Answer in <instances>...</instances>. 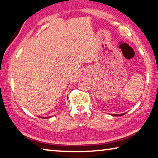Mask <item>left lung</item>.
Segmentation results:
<instances>
[{
	"mask_svg": "<svg viewBox=\"0 0 158 158\" xmlns=\"http://www.w3.org/2000/svg\"><path fill=\"white\" fill-rule=\"evenodd\" d=\"M126 113H124V114H110V115H112V116H123V115H125L126 114Z\"/></svg>",
	"mask_w": 158,
	"mask_h": 158,
	"instance_id": "8db88e82",
	"label": "left lung"
}]
</instances>
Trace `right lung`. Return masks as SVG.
I'll list each match as a JSON object with an SVG mask.
<instances>
[{
  "mask_svg": "<svg viewBox=\"0 0 158 158\" xmlns=\"http://www.w3.org/2000/svg\"><path fill=\"white\" fill-rule=\"evenodd\" d=\"M39 118H50L51 116H49V117H40L38 116Z\"/></svg>",
  "mask_w": 158,
  "mask_h": 158,
  "instance_id": "obj_1",
  "label": "right lung"
}]
</instances>
